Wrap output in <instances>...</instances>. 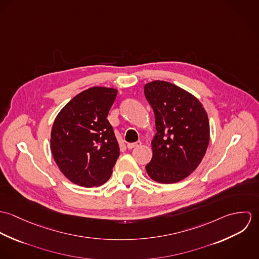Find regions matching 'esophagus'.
I'll use <instances>...</instances> for the list:
<instances>
[{"label": "esophagus", "instance_id": "34e87169", "mask_svg": "<svg viewBox=\"0 0 259 259\" xmlns=\"http://www.w3.org/2000/svg\"><path fill=\"white\" fill-rule=\"evenodd\" d=\"M142 145V142H137V143H133V144H127V148L132 149V148H138Z\"/></svg>", "mask_w": 259, "mask_h": 259}]
</instances>
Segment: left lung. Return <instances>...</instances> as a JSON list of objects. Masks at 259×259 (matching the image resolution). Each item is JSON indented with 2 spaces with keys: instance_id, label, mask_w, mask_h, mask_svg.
<instances>
[{
  "instance_id": "obj_1",
  "label": "left lung",
  "mask_w": 259,
  "mask_h": 259,
  "mask_svg": "<svg viewBox=\"0 0 259 259\" xmlns=\"http://www.w3.org/2000/svg\"><path fill=\"white\" fill-rule=\"evenodd\" d=\"M144 90L156 128L147 172L156 183H179L195 170L206 152L210 137L207 113L197 98L168 81L153 80Z\"/></svg>"
}]
</instances>
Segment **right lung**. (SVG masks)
<instances>
[{"mask_svg":"<svg viewBox=\"0 0 259 259\" xmlns=\"http://www.w3.org/2000/svg\"><path fill=\"white\" fill-rule=\"evenodd\" d=\"M117 90L93 87L74 97L55 118L51 150L63 175L93 187L109 181L119 147L107 116Z\"/></svg>","mask_w":259,"mask_h":259,"instance_id":"1","label":"right lung"}]
</instances>
